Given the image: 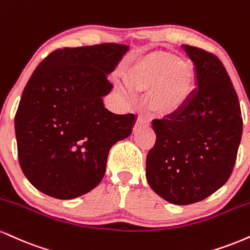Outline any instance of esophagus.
I'll return each mask as SVG.
<instances>
[{"instance_id": "obj_1", "label": "esophagus", "mask_w": 250, "mask_h": 250, "mask_svg": "<svg viewBox=\"0 0 250 250\" xmlns=\"http://www.w3.org/2000/svg\"><path fill=\"white\" fill-rule=\"evenodd\" d=\"M150 125L149 117L140 116L137 119V125H140V127H146V125Z\"/></svg>"}]
</instances>
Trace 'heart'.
Masks as SVG:
<instances>
[{"label": "heart", "instance_id": "b5f03b06", "mask_svg": "<svg viewBox=\"0 0 250 250\" xmlns=\"http://www.w3.org/2000/svg\"><path fill=\"white\" fill-rule=\"evenodd\" d=\"M128 86L137 92H151L152 106L161 113H176L193 91L194 74L178 56L155 51L142 57L125 74Z\"/></svg>", "mask_w": 250, "mask_h": 250}]
</instances>
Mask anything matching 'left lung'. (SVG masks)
<instances>
[{"instance_id": "1", "label": "left lung", "mask_w": 250, "mask_h": 250, "mask_svg": "<svg viewBox=\"0 0 250 250\" xmlns=\"http://www.w3.org/2000/svg\"><path fill=\"white\" fill-rule=\"evenodd\" d=\"M197 88L178 112L154 120L146 156L150 188L169 203L190 205L218 191L235 165L242 136L239 98L220 59L184 45Z\"/></svg>"}]
</instances>
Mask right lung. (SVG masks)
<instances>
[{
    "instance_id": "1",
    "label": "right lung",
    "mask_w": 250,
    "mask_h": 250,
    "mask_svg": "<svg viewBox=\"0 0 250 250\" xmlns=\"http://www.w3.org/2000/svg\"><path fill=\"white\" fill-rule=\"evenodd\" d=\"M127 51L113 43L64 47L36 67L15 133L21 169L37 190L73 199L104 178L110 148L130 135L135 122L134 114L110 113L102 101L113 87L107 74Z\"/></svg>"
}]
</instances>
